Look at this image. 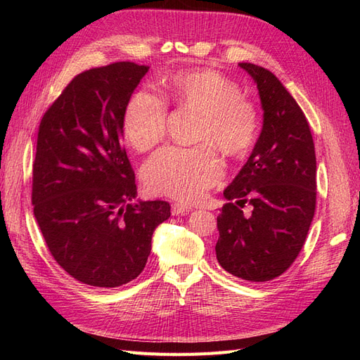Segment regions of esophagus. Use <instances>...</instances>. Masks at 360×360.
<instances>
[{
    "label": "esophagus",
    "mask_w": 360,
    "mask_h": 360,
    "mask_svg": "<svg viewBox=\"0 0 360 360\" xmlns=\"http://www.w3.org/2000/svg\"><path fill=\"white\" fill-rule=\"evenodd\" d=\"M192 210L191 205H186V204H181V202H174L172 204V214H188L189 212Z\"/></svg>",
    "instance_id": "obj_1"
}]
</instances>
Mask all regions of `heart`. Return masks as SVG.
Instances as JSON below:
<instances>
[{
    "label": "heart",
    "instance_id": "obj_1",
    "mask_svg": "<svg viewBox=\"0 0 360 360\" xmlns=\"http://www.w3.org/2000/svg\"><path fill=\"white\" fill-rule=\"evenodd\" d=\"M163 85L174 105L201 114L197 141L202 144L162 148L146 162L143 179L155 195L193 201L224 176V163L211 144L228 156L246 155L258 136V111L245 99L240 85L216 70L176 72ZM167 117V103L160 97L144 90L134 93L123 111L127 143L138 151L156 147L165 136Z\"/></svg>",
    "mask_w": 360,
    "mask_h": 360
}]
</instances>
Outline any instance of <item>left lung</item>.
I'll use <instances>...</instances> for the list:
<instances>
[{
  "label": "left lung",
  "mask_w": 360,
  "mask_h": 360,
  "mask_svg": "<svg viewBox=\"0 0 360 360\" xmlns=\"http://www.w3.org/2000/svg\"><path fill=\"white\" fill-rule=\"evenodd\" d=\"M254 81L263 130L248 162L224 191L216 257L237 278L266 282L294 263L309 231L317 201V160L308 120L270 70L238 63ZM248 202L250 215L243 213Z\"/></svg>",
  "instance_id": "8db88e82"
}]
</instances>
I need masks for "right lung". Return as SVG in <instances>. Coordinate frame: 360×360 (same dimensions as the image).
Here are the masks:
<instances>
[{
    "label": "right lung",
    "instance_id": "obj_1",
    "mask_svg": "<svg viewBox=\"0 0 360 360\" xmlns=\"http://www.w3.org/2000/svg\"><path fill=\"white\" fill-rule=\"evenodd\" d=\"M148 66L118 61L85 70L43 115L32 163L34 216L53 259L101 288L144 270L167 201H141L123 147V111Z\"/></svg>",
    "mask_w": 360,
    "mask_h": 360
}]
</instances>
